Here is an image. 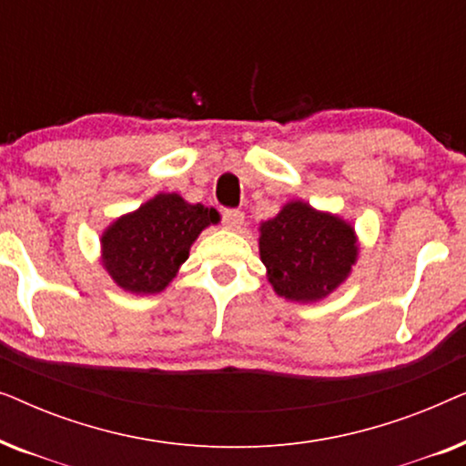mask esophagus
I'll return each mask as SVG.
<instances>
[{
	"label": "esophagus",
	"mask_w": 466,
	"mask_h": 466,
	"mask_svg": "<svg viewBox=\"0 0 466 466\" xmlns=\"http://www.w3.org/2000/svg\"><path fill=\"white\" fill-rule=\"evenodd\" d=\"M244 220L246 216L244 212H239V209H227V212L222 214V225H225L228 231H239V228L244 227Z\"/></svg>",
	"instance_id": "obj_1"
}]
</instances>
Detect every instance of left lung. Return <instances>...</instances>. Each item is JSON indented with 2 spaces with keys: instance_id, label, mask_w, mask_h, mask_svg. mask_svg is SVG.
I'll return each mask as SVG.
<instances>
[{
  "instance_id": "1",
  "label": "left lung",
  "mask_w": 466,
  "mask_h": 466,
  "mask_svg": "<svg viewBox=\"0 0 466 466\" xmlns=\"http://www.w3.org/2000/svg\"><path fill=\"white\" fill-rule=\"evenodd\" d=\"M359 252L352 222L301 199L284 203L273 218L258 225V254L267 279L286 301L327 299L350 278Z\"/></svg>"
}]
</instances>
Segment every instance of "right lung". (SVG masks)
Segmentation results:
<instances>
[{"mask_svg": "<svg viewBox=\"0 0 466 466\" xmlns=\"http://www.w3.org/2000/svg\"><path fill=\"white\" fill-rule=\"evenodd\" d=\"M218 212L177 193H157L101 233V267L131 295H158L174 282L190 246L218 222Z\"/></svg>", "mask_w": 466, "mask_h": 466, "instance_id": "add662e5", "label": "right lung"}]
</instances>
